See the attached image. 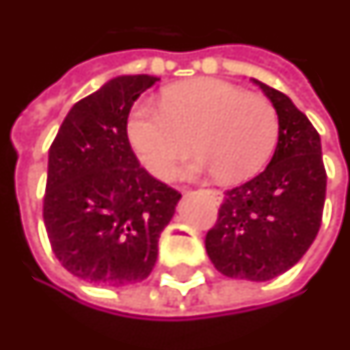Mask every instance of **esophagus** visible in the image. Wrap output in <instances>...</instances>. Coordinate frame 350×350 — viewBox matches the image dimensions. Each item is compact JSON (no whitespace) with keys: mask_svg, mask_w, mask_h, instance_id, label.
Here are the masks:
<instances>
[{"mask_svg":"<svg viewBox=\"0 0 350 350\" xmlns=\"http://www.w3.org/2000/svg\"><path fill=\"white\" fill-rule=\"evenodd\" d=\"M206 195H208L210 199L214 200L216 204H221V202H224V193L217 191V189H206Z\"/></svg>","mask_w":350,"mask_h":350,"instance_id":"esophagus-1","label":"esophagus"}]
</instances>
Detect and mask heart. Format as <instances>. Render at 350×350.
I'll return each mask as SVG.
<instances>
[{"instance_id":"b5f03b06","label":"heart","mask_w":350,"mask_h":350,"mask_svg":"<svg viewBox=\"0 0 350 350\" xmlns=\"http://www.w3.org/2000/svg\"><path fill=\"white\" fill-rule=\"evenodd\" d=\"M124 134L142 167L159 180L191 151L200 155L180 176L217 174L224 183L250 180L277 148L278 116L260 94L224 79L200 77L168 87L163 104L138 102L124 123Z\"/></svg>"}]
</instances>
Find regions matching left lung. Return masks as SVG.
<instances>
[{
  "instance_id": "obj_1",
  "label": "left lung",
  "mask_w": 350,
  "mask_h": 350,
  "mask_svg": "<svg viewBox=\"0 0 350 350\" xmlns=\"http://www.w3.org/2000/svg\"><path fill=\"white\" fill-rule=\"evenodd\" d=\"M252 81L277 109V148L261 174L226 193L204 244L221 275L265 282L294 267L319 233L326 170L307 116L280 90Z\"/></svg>"
}]
</instances>
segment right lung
<instances>
[{
	"instance_id": "1",
	"label": "right lung",
	"mask_w": 350,
	"mask_h": 350,
	"mask_svg": "<svg viewBox=\"0 0 350 350\" xmlns=\"http://www.w3.org/2000/svg\"><path fill=\"white\" fill-rule=\"evenodd\" d=\"M155 75H117L68 111L49 150L43 219L73 277L126 286L150 277L182 195L140 167L124 123Z\"/></svg>"
}]
</instances>
